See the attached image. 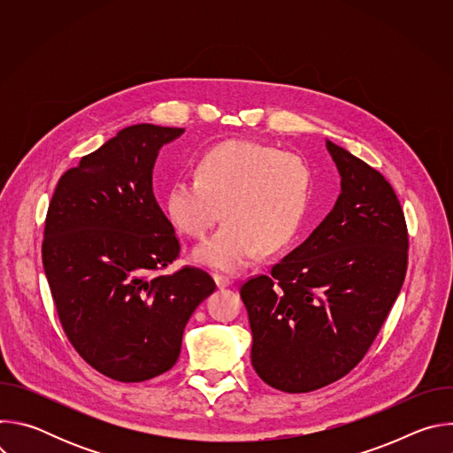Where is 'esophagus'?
<instances>
[{
  "label": "esophagus",
  "instance_id": "esophagus-1",
  "mask_svg": "<svg viewBox=\"0 0 453 453\" xmlns=\"http://www.w3.org/2000/svg\"><path fill=\"white\" fill-rule=\"evenodd\" d=\"M213 280H215V283H217V287L219 288H227L233 281H231V278H227V276H222V274H215L213 276Z\"/></svg>",
  "mask_w": 453,
  "mask_h": 453
}]
</instances>
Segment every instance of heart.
<instances>
[{"mask_svg":"<svg viewBox=\"0 0 453 453\" xmlns=\"http://www.w3.org/2000/svg\"><path fill=\"white\" fill-rule=\"evenodd\" d=\"M311 170L290 152L254 142H226L206 150L196 175L175 179L165 197L170 224L191 238L220 229L191 252L204 267L238 273L260 250L287 247L308 210Z\"/></svg>","mask_w":453,"mask_h":453,"instance_id":"heart-1","label":"heart"}]
</instances>
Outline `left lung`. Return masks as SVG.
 I'll list each match as a JSON object with an SVG mask.
<instances>
[{"label":"left lung","instance_id":"obj_1","mask_svg":"<svg viewBox=\"0 0 453 453\" xmlns=\"http://www.w3.org/2000/svg\"><path fill=\"white\" fill-rule=\"evenodd\" d=\"M341 196L313 233L240 296L250 362L283 393H310L346 376L367 353L405 280L409 234L393 186L326 140Z\"/></svg>","mask_w":453,"mask_h":453}]
</instances>
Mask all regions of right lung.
Returning a JSON list of instances; mask_svg holds the SVG:
<instances>
[{
  "label": "right lung",
  "mask_w": 453,
  "mask_h": 453,
  "mask_svg": "<svg viewBox=\"0 0 453 453\" xmlns=\"http://www.w3.org/2000/svg\"><path fill=\"white\" fill-rule=\"evenodd\" d=\"M182 133L125 127L58 179L46 213L42 265L64 334L118 381L172 369L188 319L215 290L196 267L156 274L180 245L154 197L152 170L159 149Z\"/></svg>",
  "instance_id": "1"
}]
</instances>
